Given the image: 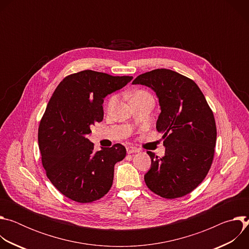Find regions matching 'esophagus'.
I'll list each match as a JSON object with an SVG mask.
<instances>
[{
	"label": "esophagus",
	"mask_w": 249,
	"mask_h": 249,
	"mask_svg": "<svg viewBox=\"0 0 249 249\" xmlns=\"http://www.w3.org/2000/svg\"><path fill=\"white\" fill-rule=\"evenodd\" d=\"M126 150H127V153H128V154H134V153H138V152H139V150H138L137 148L132 147V146H128V147L126 148Z\"/></svg>",
	"instance_id": "1"
}]
</instances>
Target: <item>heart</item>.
<instances>
[{
  "instance_id": "obj_1",
  "label": "heart",
  "mask_w": 249,
  "mask_h": 249,
  "mask_svg": "<svg viewBox=\"0 0 249 249\" xmlns=\"http://www.w3.org/2000/svg\"><path fill=\"white\" fill-rule=\"evenodd\" d=\"M149 95H150V94H149L147 91H145V90H137V91H135V92L132 94L131 100L137 99V98H141V97H145V96H149ZM116 99H117V98H116V95H112V96L109 97V99H108V101H107V107H108V108L112 107V106L115 104Z\"/></svg>"
}]
</instances>
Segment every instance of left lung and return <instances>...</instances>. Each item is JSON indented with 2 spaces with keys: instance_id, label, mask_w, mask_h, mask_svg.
Instances as JSON below:
<instances>
[{
  "instance_id": "left-lung-1",
  "label": "left lung",
  "mask_w": 249,
  "mask_h": 249,
  "mask_svg": "<svg viewBox=\"0 0 249 249\" xmlns=\"http://www.w3.org/2000/svg\"><path fill=\"white\" fill-rule=\"evenodd\" d=\"M133 85L151 88L160 114L157 130L162 133L165 154L152 160L145 182L157 195L174 199L193 191L206 177L214 158L217 128L214 114L194 81L168 69L138 76Z\"/></svg>"
}]
</instances>
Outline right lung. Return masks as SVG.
Here are the masks:
<instances>
[{
  "mask_svg": "<svg viewBox=\"0 0 249 249\" xmlns=\"http://www.w3.org/2000/svg\"><path fill=\"white\" fill-rule=\"evenodd\" d=\"M132 79L86 70L67 76L53 92L39 124L38 145L47 177L69 199L89 203L111 188L114 165L126 149L115 144L95 152L87 135L103 119V98Z\"/></svg>",
  "mask_w": 249,
  "mask_h": 249,
  "instance_id": "right-lung-1",
  "label": "right lung"
}]
</instances>
